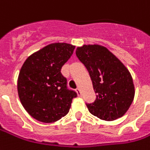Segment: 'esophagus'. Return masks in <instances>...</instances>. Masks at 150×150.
Listing matches in <instances>:
<instances>
[{
	"label": "esophagus",
	"mask_w": 150,
	"mask_h": 150,
	"mask_svg": "<svg viewBox=\"0 0 150 150\" xmlns=\"http://www.w3.org/2000/svg\"><path fill=\"white\" fill-rule=\"evenodd\" d=\"M75 91H76V93H77V94H78L79 97H80V96H81V92H80V89H79V88H76Z\"/></svg>",
	"instance_id": "esophagus-1"
}]
</instances>
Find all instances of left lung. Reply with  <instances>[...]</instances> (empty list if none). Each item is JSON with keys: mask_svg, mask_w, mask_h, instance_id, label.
<instances>
[{"mask_svg": "<svg viewBox=\"0 0 150 150\" xmlns=\"http://www.w3.org/2000/svg\"><path fill=\"white\" fill-rule=\"evenodd\" d=\"M76 56L85 66L97 98L86 103L89 112L105 121L122 117L133 101L135 87L129 71L104 46L78 47Z\"/></svg>", "mask_w": 150, "mask_h": 150, "instance_id": "left-lung-1", "label": "left lung"}]
</instances>
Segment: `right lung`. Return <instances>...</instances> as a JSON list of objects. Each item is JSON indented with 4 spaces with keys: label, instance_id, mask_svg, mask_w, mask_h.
Masks as SVG:
<instances>
[{
    "label": "right lung",
    "instance_id": "right-lung-1",
    "mask_svg": "<svg viewBox=\"0 0 150 150\" xmlns=\"http://www.w3.org/2000/svg\"><path fill=\"white\" fill-rule=\"evenodd\" d=\"M74 50L67 43L50 44L28 57L21 68L18 97L28 114L40 122H53L64 117L77 97L61 73Z\"/></svg>",
    "mask_w": 150,
    "mask_h": 150
}]
</instances>
